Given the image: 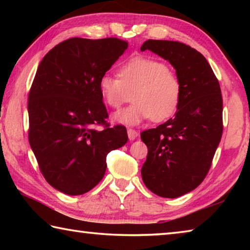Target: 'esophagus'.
Listing matches in <instances>:
<instances>
[{"instance_id": "esophagus-1", "label": "esophagus", "mask_w": 250, "mask_h": 250, "mask_svg": "<svg viewBox=\"0 0 250 250\" xmlns=\"http://www.w3.org/2000/svg\"><path fill=\"white\" fill-rule=\"evenodd\" d=\"M138 135H139L138 131H135L133 129H128V138H129V140H131V141L135 140V139L138 138Z\"/></svg>"}]
</instances>
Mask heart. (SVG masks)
Masks as SVG:
<instances>
[{"mask_svg": "<svg viewBox=\"0 0 250 250\" xmlns=\"http://www.w3.org/2000/svg\"><path fill=\"white\" fill-rule=\"evenodd\" d=\"M119 78L105 74L99 80V91L105 104L118 109L133 96L130 107L116 112L113 120L138 125L150 119L160 122L174 115L181 98V83L167 64L158 59L137 56L118 71Z\"/></svg>", "mask_w": 250, "mask_h": 250, "instance_id": "b5f03b06", "label": "heart"}]
</instances>
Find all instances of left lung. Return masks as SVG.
<instances>
[{
	"mask_svg": "<svg viewBox=\"0 0 250 250\" xmlns=\"http://www.w3.org/2000/svg\"><path fill=\"white\" fill-rule=\"evenodd\" d=\"M151 50L175 69L181 98L174 118L141 133L147 156L141 168L151 192L175 198L195 189L208 172L223 133V98L206 58L180 42L146 41Z\"/></svg>",
	"mask_w": 250,
	"mask_h": 250,
	"instance_id": "left-lung-1",
	"label": "left lung"
}]
</instances>
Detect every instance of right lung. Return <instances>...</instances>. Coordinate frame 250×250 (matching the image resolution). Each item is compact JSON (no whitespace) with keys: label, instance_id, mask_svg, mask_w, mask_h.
Returning a JSON list of instances; mask_svg holds the SVG:
<instances>
[{"label":"right lung","instance_id":"obj_1","mask_svg":"<svg viewBox=\"0 0 250 250\" xmlns=\"http://www.w3.org/2000/svg\"><path fill=\"white\" fill-rule=\"evenodd\" d=\"M128 48L118 39L62 42L45 55L28 95V140L45 180L82 195L103 180L105 158L128 141L124 125L97 130L108 118L99 80Z\"/></svg>","mask_w":250,"mask_h":250}]
</instances>
